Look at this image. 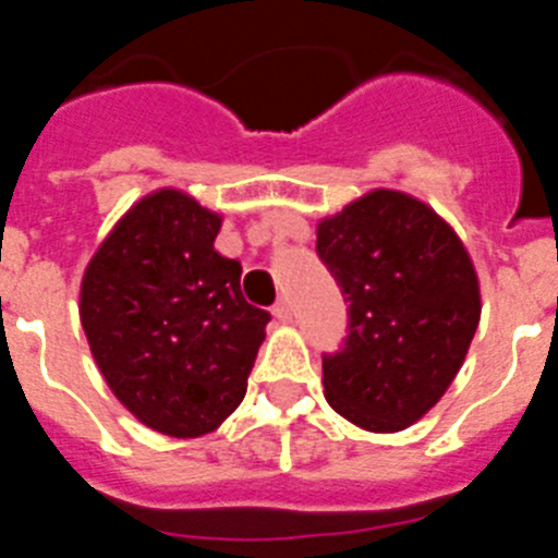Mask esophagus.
<instances>
[{"mask_svg":"<svg viewBox=\"0 0 558 558\" xmlns=\"http://www.w3.org/2000/svg\"><path fill=\"white\" fill-rule=\"evenodd\" d=\"M274 315L279 318V322H290L293 318V304H290V299H279V302L274 304Z\"/></svg>","mask_w":558,"mask_h":558,"instance_id":"obj_1","label":"esophagus"}]
</instances>
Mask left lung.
<instances>
[{
    "label": "left lung",
    "mask_w": 558,
    "mask_h": 558,
    "mask_svg": "<svg viewBox=\"0 0 558 558\" xmlns=\"http://www.w3.org/2000/svg\"><path fill=\"white\" fill-rule=\"evenodd\" d=\"M315 251L349 304L324 354L327 402L372 433L413 425L461 368L481 322L470 254L430 206L374 190L318 223Z\"/></svg>",
    "instance_id": "left-lung-1"
}]
</instances>
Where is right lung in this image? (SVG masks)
Returning <instances> with one entry per match:
<instances>
[{
    "label": "right lung",
    "instance_id": "1",
    "mask_svg": "<svg viewBox=\"0 0 558 558\" xmlns=\"http://www.w3.org/2000/svg\"><path fill=\"white\" fill-rule=\"evenodd\" d=\"M218 231L215 211L159 190L83 276L81 322L108 388L165 436H204L243 402L270 322L245 302L243 265L215 251Z\"/></svg>",
    "mask_w": 558,
    "mask_h": 558
}]
</instances>
